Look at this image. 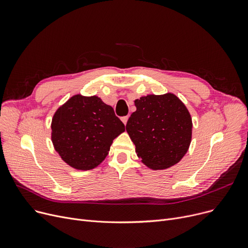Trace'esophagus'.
<instances>
[{
	"label": "esophagus",
	"mask_w": 248,
	"mask_h": 248,
	"mask_svg": "<svg viewBox=\"0 0 248 248\" xmlns=\"http://www.w3.org/2000/svg\"><path fill=\"white\" fill-rule=\"evenodd\" d=\"M127 120H128V115H125V116H123V117H122V121H123V123H124V124H126Z\"/></svg>",
	"instance_id": "34e87169"
}]
</instances>
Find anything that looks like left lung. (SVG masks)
Masks as SVG:
<instances>
[{
  "label": "left lung",
  "mask_w": 248,
  "mask_h": 248,
  "mask_svg": "<svg viewBox=\"0 0 248 248\" xmlns=\"http://www.w3.org/2000/svg\"><path fill=\"white\" fill-rule=\"evenodd\" d=\"M137 110L126 123V132L138 157L153 170H164L181 161L192 139V119L175 94H150L135 100Z\"/></svg>",
  "instance_id": "left-lung-1"
}]
</instances>
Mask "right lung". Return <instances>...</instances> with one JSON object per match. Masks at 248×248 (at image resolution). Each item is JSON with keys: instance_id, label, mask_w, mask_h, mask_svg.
<instances>
[{"instance_id": "obj_1", "label": "right lung", "mask_w": 248, "mask_h": 248, "mask_svg": "<svg viewBox=\"0 0 248 248\" xmlns=\"http://www.w3.org/2000/svg\"><path fill=\"white\" fill-rule=\"evenodd\" d=\"M51 139L61 159L77 170H91L108 155L124 124L98 96L76 94L53 115Z\"/></svg>"}]
</instances>
